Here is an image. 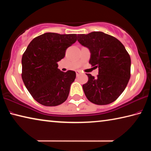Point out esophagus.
I'll return each instance as SVG.
<instances>
[{"instance_id":"obj_1","label":"esophagus","mask_w":151,"mask_h":151,"mask_svg":"<svg viewBox=\"0 0 151 151\" xmlns=\"http://www.w3.org/2000/svg\"><path fill=\"white\" fill-rule=\"evenodd\" d=\"M76 76H78L79 75V74H80V71H78V70L76 71Z\"/></svg>"}]
</instances>
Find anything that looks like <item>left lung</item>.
Returning a JSON list of instances; mask_svg holds the SVG:
<instances>
[{
    "label": "left lung",
    "instance_id": "1",
    "mask_svg": "<svg viewBox=\"0 0 151 151\" xmlns=\"http://www.w3.org/2000/svg\"><path fill=\"white\" fill-rule=\"evenodd\" d=\"M78 41L90 50L89 63L99 68L96 78L86 74L88 80L83 85L86 98L98 105L116 101L131 77V57L124 45L103 32L78 35Z\"/></svg>",
    "mask_w": 151,
    "mask_h": 151
}]
</instances>
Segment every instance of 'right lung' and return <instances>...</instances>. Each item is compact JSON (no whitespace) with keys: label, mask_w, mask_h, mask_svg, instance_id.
I'll return each mask as SVG.
<instances>
[{"label":"right lung","mask_w":151,"mask_h":151,"mask_svg":"<svg viewBox=\"0 0 151 151\" xmlns=\"http://www.w3.org/2000/svg\"><path fill=\"white\" fill-rule=\"evenodd\" d=\"M76 34L46 32L35 37L22 57V78L36 101L47 106L63 103L68 96L76 73L58 68L66 48L76 41Z\"/></svg>","instance_id":"right-lung-1"}]
</instances>
